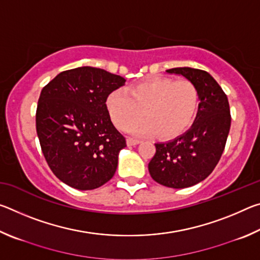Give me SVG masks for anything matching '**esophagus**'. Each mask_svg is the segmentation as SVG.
Instances as JSON below:
<instances>
[{
  "mask_svg": "<svg viewBox=\"0 0 260 260\" xmlns=\"http://www.w3.org/2000/svg\"><path fill=\"white\" fill-rule=\"evenodd\" d=\"M141 142H142V141L138 139H132V138L127 139V146H136V144H139Z\"/></svg>",
  "mask_w": 260,
  "mask_h": 260,
  "instance_id": "1",
  "label": "esophagus"
}]
</instances>
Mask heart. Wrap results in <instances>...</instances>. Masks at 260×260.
Here are the masks:
<instances>
[{"instance_id": "obj_1", "label": "heart", "mask_w": 260, "mask_h": 260, "mask_svg": "<svg viewBox=\"0 0 260 260\" xmlns=\"http://www.w3.org/2000/svg\"><path fill=\"white\" fill-rule=\"evenodd\" d=\"M200 104L197 87L189 80L174 81L155 77L139 82L128 90H113L107 110L114 126L126 129L143 115L148 118L128 128L134 134H156L172 139L182 134L195 119Z\"/></svg>"}]
</instances>
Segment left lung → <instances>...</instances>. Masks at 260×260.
<instances>
[{
	"mask_svg": "<svg viewBox=\"0 0 260 260\" xmlns=\"http://www.w3.org/2000/svg\"><path fill=\"white\" fill-rule=\"evenodd\" d=\"M191 81L200 93L195 121L186 133L155 143L156 153L148 165L156 182L181 189L203 181L212 173L226 146L231 128L230 103L210 73L191 68L166 70Z\"/></svg>",
	"mask_w": 260,
	"mask_h": 260,
	"instance_id": "obj_1",
	"label": "left lung"
}]
</instances>
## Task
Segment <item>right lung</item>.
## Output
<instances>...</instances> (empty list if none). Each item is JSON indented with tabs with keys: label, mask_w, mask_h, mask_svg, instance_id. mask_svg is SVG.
<instances>
[{
	"label": "right lung",
	"mask_w": 260,
	"mask_h": 260,
	"mask_svg": "<svg viewBox=\"0 0 260 260\" xmlns=\"http://www.w3.org/2000/svg\"><path fill=\"white\" fill-rule=\"evenodd\" d=\"M125 79L81 67L60 72L40 94L37 133L43 156L57 178L79 190H91L116 173L126 140L110 119L107 99Z\"/></svg>",
	"instance_id": "add662e5"
}]
</instances>
